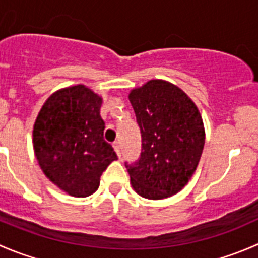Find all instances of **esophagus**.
<instances>
[{
  "mask_svg": "<svg viewBox=\"0 0 258 258\" xmlns=\"http://www.w3.org/2000/svg\"><path fill=\"white\" fill-rule=\"evenodd\" d=\"M112 146H113V148H114V151H116V153H117V156H121V148H119V144L117 141H114L113 144H112Z\"/></svg>",
  "mask_w": 258,
  "mask_h": 258,
  "instance_id": "1",
  "label": "esophagus"
}]
</instances>
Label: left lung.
I'll use <instances>...</instances> for the list:
<instances>
[{"label":"left lung","mask_w":258,"mask_h":258,"mask_svg":"<svg viewBox=\"0 0 258 258\" xmlns=\"http://www.w3.org/2000/svg\"><path fill=\"white\" fill-rule=\"evenodd\" d=\"M142 137L141 156L124 163L140 196L162 200L181 191L196 171L205 146L202 117L173 83L151 80L128 95Z\"/></svg>","instance_id":"8db88e82"}]
</instances>
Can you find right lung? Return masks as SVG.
<instances>
[{"mask_svg":"<svg viewBox=\"0 0 258 258\" xmlns=\"http://www.w3.org/2000/svg\"><path fill=\"white\" fill-rule=\"evenodd\" d=\"M102 98L83 85L52 93L33 126V150L52 183L75 197L92 195L117 155L103 139Z\"/></svg>","mask_w":258,"mask_h":258,"instance_id":"obj_1","label":"right lung"}]
</instances>
